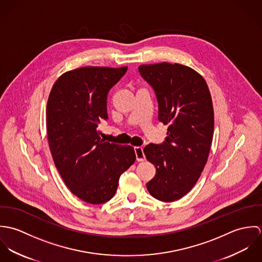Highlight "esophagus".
<instances>
[{
  "instance_id": "obj_1",
  "label": "esophagus",
  "mask_w": 262,
  "mask_h": 262,
  "mask_svg": "<svg viewBox=\"0 0 262 262\" xmlns=\"http://www.w3.org/2000/svg\"><path fill=\"white\" fill-rule=\"evenodd\" d=\"M134 151H135V155H136L137 161L145 160V155H144V152H143V148L142 147L136 146V147H134Z\"/></svg>"
}]
</instances>
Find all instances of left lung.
<instances>
[{"label": "left lung", "mask_w": 262, "mask_h": 262, "mask_svg": "<svg viewBox=\"0 0 262 262\" xmlns=\"http://www.w3.org/2000/svg\"><path fill=\"white\" fill-rule=\"evenodd\" d=\"M138 70L156 95L158 120L168 125L165 141L143 150L156 168L146 187L153 198L173 202L193 187L207 163L214 134L211 94L204 77L183 64H143Z\"/></svg>", "instance_id": "obj_1"}]
</instances>
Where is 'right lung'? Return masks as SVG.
Returning <instances> with one entry per match:
<instances>
[{"mask_svg":"<svg viewBox=\"0 0 262 262\" xmlns=\"http://www.w3.org/2000/svg\"><path fill=\"white\" fill-rule=\"evenodd\" d=\"M127 67H84L60 75L46 107L50 152L64 184L80 200L98 205L111 200L121 174L136 159L134 148L101 139L109 91Z\"/></svg>","mask_w":262,"mask_h":262,"instance_id":"1","label":"right lung"}]
</instances>
